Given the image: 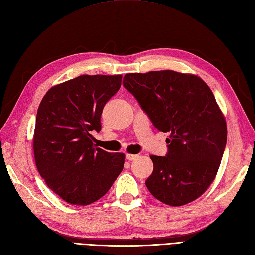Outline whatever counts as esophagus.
<instances>
[{
    "instance_id": "esophagus-1",
    "label": "esophagus",
    "mask_w": 255,
    "mask_h": 255,
    "mask_svg": "<svg viewBox=\"0 0 255 255\" xmlns=\"http://www.w3.org/2000/svg\"><path fill=\"white\" fill-rule=\"evenodd\" d=\"M126 158H127L128 161H133V160H135V159H137V158H138V156H137V154L127 153V154H126Z\"/></svg>"
}]
</instances>
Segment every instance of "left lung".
<instances>
[{
  "mask_svg": "<svg viewBox=\"0 0 255 255\" xmlns=\"http://www.w3.org/2000/svg\"><path fill=\"white\" fill-rule=\"evenodd\" d=\"M123 85L158 131L170 133L166 156H150L148 190L172 207L196 200L215 178L227 140L212 91L198 76L173 70L128 73Z\"/></svg>",
  "mask_w": 255,
  "mask_h": 255,
  "instance_id": "obj_1",
  "label": "left lung"
}]
</instances>
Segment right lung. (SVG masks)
Here are the masks:
<instances>
[{
	"instance_id": "obj_1",
	"label": "right lung",
	"mask_w": 255,
	"mask_h": 255,
	"mask_svg": "<svg viewBox=\"0 0 255 255\" xmlns=\"http://www.w3.org/2000/svg\"><path fill=\"white\" fill-rule=\"evenodd\" d=\"M121 74H83L53 86L35 118L33 152L41 177L70 204L88 206L106 194L123 170L124 153L93 144L104 106L121 86Z\"/></svg>"
}]
</instances>
